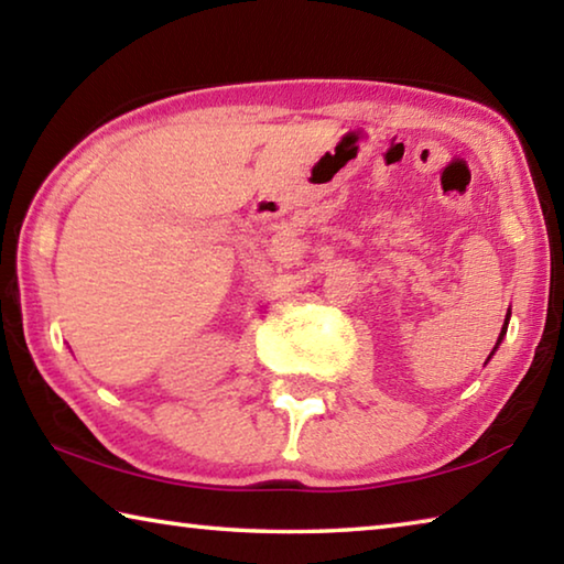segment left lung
I'll return each mask as SVG.
<instances>
[{"instance_id":"1","label":"left lung","mask_w":564,"mask_h":564,"mask_svg":"<svg viewBox=\"0 0 564 564\" xmlns=\"http://www.w3.org/2000/svg\"><path fill=\"white\" fill-rule=\"evenodd\" d=\"M508 321H510V311H508V316H505V326H502V330H500V338H498V343H495V348H492V352H495V350H498V346H500V343H502V336H505V333H508ZM492 352H490V356H488V360L492 358Z\"/></svg>"}]
</instances>
